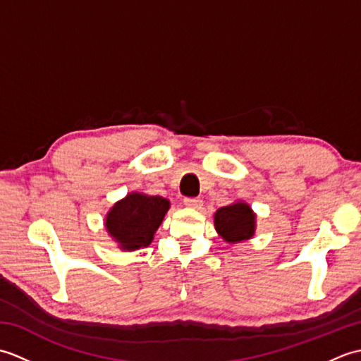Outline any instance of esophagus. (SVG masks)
<instances>
[{"label":"esophagus","instance_id":"34e87169","mask_svg":"<svg viewBox=\"0 0 361 361\" xmlns=\"http://www.w3.org/2000/svg\"><path fill=\"white\" fill-rule=\"evenodd\" d=\"M185 204L188 208H194V209H200L203 200L202 198H185Z\"/></svg>","mask_w":361,"mask_h":361}]
</instances>
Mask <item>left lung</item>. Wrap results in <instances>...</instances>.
I'll return each instance as SVG.
<instances>
[{
    "mask_svg": "<svg viewBox=\"0 0 361 361\" xmlns=\"http://www.w3.org/2000/svg\"><path fill=\"white\" fill-rule=\"evenodd\" d=\"M214 226L221 239L228 243L248 240L256 231V214L252 212L250 204L235 202L217 209L214 214Z\"/></svg>",
    "mask_w": 361,
    "mask_h": 361,
    "instance_id": "obj_1",
    "label": "left lung"
}]
</instances>
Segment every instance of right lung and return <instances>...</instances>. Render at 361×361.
<instances>
[{"label":"right lung","instance_id":"right-lung-1","mask_svg":"<svg viewBox=\"0 0 361 361\" xmlns=\"http://www.w3.org/2000/svg\"><path fill=\"white\" fill-rule=\"evenodd\" d=\"M171 208L167 198L130 192L114 203L105 217V228L119 248L135 251L149 247L157 229L163 224L166 212Z\"/></svg>","mask_w":361,"mask_h":361}]
</instances>
